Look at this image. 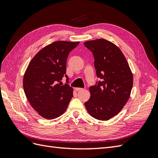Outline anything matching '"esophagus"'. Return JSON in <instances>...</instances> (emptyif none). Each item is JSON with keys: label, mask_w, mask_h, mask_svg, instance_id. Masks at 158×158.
I'll return each mask as SVG.
<instances>
[{"label": "esophagus", "mask_w": 158, "mask_h": 158, "mask_svg": "<svg viewBox=\"0 0 158 158\" xmlns=\"http://www.w3.org/2000/svg\"><path fill=\"white\" fill-rule=\"evenodd\" d=\"M75 90L76 91V92H80V91L84 90V89L83 88H76Z\"/></svg>", "instance_id": "1"}]
</instances>
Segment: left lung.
Here are the masks:
<instances>
[{"mask_svg":"<svg viewBox=\"0 0 158 158\" xmlns=\"http://www.w3.org/2000/svg\"><path fill=\"white\" fill-rule=\"evenodd\" d=\"M92 52L96 74L101 81L89 87L91 96L84 105L94 118L107 121L127 103L133 85V76L122 51L111 41L98 39L84 43Z\"/></svg>","mask_w":158,"mask_h":158,"instance_id":"left-lung-1","label":"left lung"}]
</instances>
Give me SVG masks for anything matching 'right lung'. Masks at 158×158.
Wrapping results in <instances>:
<instances>
[{
	"label": "right lung",
	"instance_id": "right-lung-1",
	"mask_svg": "<svg viewBox=\"0 0 158 158\" xmlns=\"http://www.w3.org/2000/svg\"><path fill=\"white\" fill-rule=\"evenodd\" d=\"M80 42L59 41L40 50L28 65L23 76L26 96L38 114L53 119L63 114L73 97V89L68 84L61 85L66 74L69 52Z\"/></svg>",
	"mask_w": 158,
	"mask_h": 158
}]
</instances>
